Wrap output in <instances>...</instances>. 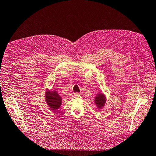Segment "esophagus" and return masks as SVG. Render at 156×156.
I'll list each match as a JSON object with an SVG mask.
<instances>
[{
    "mask_svg": "<svg viewBox=\"0 0 156 156\" xmlns=\"http://www.w3.org/2000/svg\"><path fill=\"white\" fill-rule=\"evenodd\" d=\"M74 96H75L76 98H80V94L79 93H76L74 94Z\"/></svg>",
    "mask_w": 156,
    "mask_h": 156,
    "instance_id": "esophagus-1",
    "label": "esophagus"
}]
</instances>
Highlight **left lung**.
I'll return each instance as SVG.
<instances>
[{
    "label": "left lung",
    "mask_w": 156,
    "mask_h": 156,
    "mask_svg": "<svg viewBox=\"0 0 156 156\" xmlns=\"http://www.w3.org/2000/svg\"><path fill=\"white\" fill-rule=\"evenodd\" d=\"M94 104L96 105V107L99 110L102 109L105 106V104L106 103V97L105 94L103 92H101L99 94H98L96 97L94 98Z\"/></svg>",
    "instance_id": "8db88e82"
}]
</instances>
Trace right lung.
<instances>
[{
    "label": "right lung",
    "mask_w": 156,
    "mask_h": 156,
    "mask_svg": "<svg viewBox=\"0 0 156 156\" xmlns=\"http://www.w3.org/2000/svg\"><path fill=\"white\" fill-rule=\"evenodd\" d=\"M44 97L46 105L52 112H55L61 106L62 98L60 97L57 91L46 89Z\"/></svg>",
    "instance_id": "right-lung-1"
}]
</instances>
